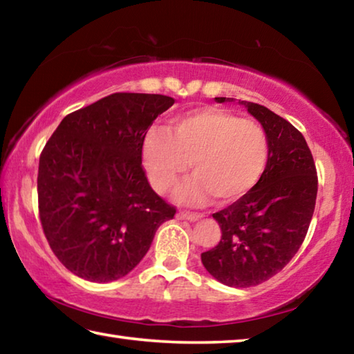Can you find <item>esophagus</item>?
<instances>
[{
  "label": "esophagus",
  "mask_w": 354,
  "mask_h": 354,
  "mask_svg": "<svg viewBox=\"0 0 354 354\" xmlns=\"http://www.w3.org/2000/svg\"><path fill=\"white\" fill-rule=\"evenodd\" d=\"M176 217H178L179 220H189V221H195V220L201 218L203 215H201V214H196V212H189V211H179V212L176 214Z\"/></svg>",
  "instance_id": "34e87169"
}]
</instances>
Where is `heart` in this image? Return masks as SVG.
I'll return each instance as SVG.
<instances>
[{
	"instance_id": "obj_1",
	"label": "heart",
	"mask_w": 354,
	"mask_h": 354,
	"mask_svg": "<svg viewBox=\"0 0 354 354\" xmlns=\"http://www.w3.org/2000/svg\"><path fill=\"white\" fill-rule=\"evenodd\" d=\"M268 136L254 120L220 107L176 115L169 129L153 127L142 143L143 165L154 190L167 194L190 169L195 173L178 189V200L232 203L254 187L268 162Z\"/></svg>"
}]
</instances>
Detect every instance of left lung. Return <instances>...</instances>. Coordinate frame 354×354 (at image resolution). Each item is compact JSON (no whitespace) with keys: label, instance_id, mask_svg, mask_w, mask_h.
<instances>
[{"label":"left lung","instance_id":"1","mask_svg":"<svg viewBox=\"0 0 354 354\" xmlns=\"http://www.w3.org/2000/svg\"><path fill=\"white\" fill-rule=\"evenodd\" d=\"M234 98H215L217 103ZM268 136V162L247 195L212 214L220 242L201 253L212 277L231 287L270 279L290 262L308 234L315 209L317 179L313 153L303 134L266 106L241 101Z\"/></svg>","mask_w":354,"mask_h":354}]
</instances>
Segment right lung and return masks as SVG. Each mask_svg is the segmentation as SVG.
<instances>
[{"label":"right lung","mask_w":354,"mask_h":354,"mask_svg":"<svg viewBox=\"0 0 354 354\" xmlns=\"http://www.w3.org/2000/svg\"><path fill=\"white\" fill-rule=\"evenodd\" d=\"M165 95L118 92L68 113L41 149L39 215L50 248L76 277L123 278L149 250L176 207L156 194L142 143Z\"/></svg>","instance_id":"right-lung-1"}]
</instances>
